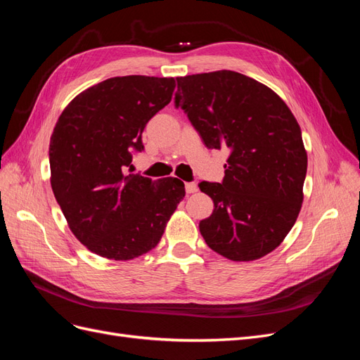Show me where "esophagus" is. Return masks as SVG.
<instances>
[{"mask_svg": "<svg viewBox=\"0 0 360 360\" xmlns=\"http://www.w3.org/2000/svg\"><path fill=\"white\" fill-rule=\"evenodd\" d=\"M184 188H186V192H188V193H193V192H197V191H198L197 183H193V181L184 184Z\"/></svg>", "mask_w": 360, "mask_h": 360, "instance_id": "esophagus-1", "label": "esophagus"}]
</instances>
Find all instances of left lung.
<instances>
[{
    "label": "left lung",
    "instance_id": "8db88e82",
    "mask_svg": "<svg viewBox=\"0 0 360 360\" xmlns=\"http://www.w3.org/2000/svg\"><path fill=\"white\" fill-rule=\"evenodd\" d=\"M174 103L207 148L230 153L221 183L198 184L214 204L200 222L205 243L233 261L267 255L303 201L308 158L296 118L269 86L233 70L177 78Z\"/></svg>",
    "mask_w": 360,
    "mask_h": 360
}]
</instances>
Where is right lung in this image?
Listing matches in <instances>:
<instances>
[{
	"label": "right lung",
	"mask_w": 360,
	"mask_h": 360,
	"mask_svg": "<svg viewBox=\"0 0 360 360\" xmlns=\"http://www.w3.org/2000/svg\"><path fill=\"white\" fill-rule=\"evenodd\" d=\"M174 78L117 76L68 105L49 144L51 186L76 238L110 259L153 249L184 197L179 179L132 174L148 120L171 102Z\"/></svg>",
	"instance_id": "obj_1"
}]
</instances>
